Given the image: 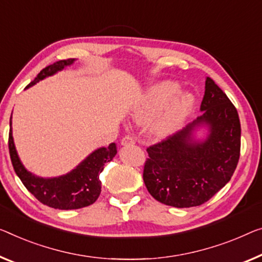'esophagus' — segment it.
Masks as SVG:
<instances>
[{
  "label": "esophagus",
  "mask_w": 262,
  "mask_h": 262,
  "mask_svg": "<svg viewBox=\"0 0 262 262\" xmlns=\"http://www.w3.org/2000/svg\"><path fill=\"white\" fill-rule=\"evenodd\" d=\"M134 143H135V140L130 135L123 136L122 140H121V144H122V146H128V144H134Z\"/></svg>",
  "instance_id": "1"
}]
</instances>
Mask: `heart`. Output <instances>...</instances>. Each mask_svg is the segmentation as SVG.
I'll list each match as a JSON object with an SVG mask.
<instances>
[{
    "label": "heart",
    "instance_id": "heart-1",
    "mask_svg": "<svg viewBox=\"0 0 262 262\" xmlns=\"http://www.w3.org/2000/svg\"><path fill=\"white\" fill-rule=\"evenodd\" d=\"M179 92L180 87L173 82L155 84L135 108L134 116L139 120H146L161 111L151 123V130L158 135L170 134L181 126L192 112L195 102L190 94H180L176 98Z\"/></svg>",
    "mask_w": 262,
    "mask_h": 262
}]
</instances>
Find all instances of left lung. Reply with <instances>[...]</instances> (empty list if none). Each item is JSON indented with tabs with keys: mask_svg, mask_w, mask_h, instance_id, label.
Listing matches in <instances>:
<instances>
[{
	"mask_svg": "<svg viewBox=\"0 0 262 262\" xmlns=\"http://www.w3.org/2000/svg\"><path fill=\"white\" fill-rule=\"evenodd\" d=\"M202 114L192 123L147 148L143 181L155 200L177 208L200 206L231 180L240 158L241 126L236 108L206 77ZM206 126L205 139H194Z\"/></svg>",
	"mask_w": 262,
	"mask_h": 262,
	"instance_id": "8db88e82",
	"label": "left lung"
}]
</instances>
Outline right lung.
I'll return each mask as SVG.
<instances>
[{
	"label": "right lung",
	"instance_id": "right-lung-1",
	"mask_svg": "<svg viewBox=\"0 0 262 262\" xmlns=\"http://www.w3.org/2000/svg\"><path fill=\"white\" fill-rule=\"evenodd\" d=\"M75 58L61 60L42 69L27 88L36 84L38 81L61 72L68 66H72ZM9 153L15 173L29 192L43 205L55 209H79L93 205L101 193L100 173L103 170L104 163L112 161L118 153L116 144L97 148L80 162L69 173L55 178H41L27 170L23 166L15 148L13 129L9 130Z\"/></svg>",
	"mask_w": 262,
	"mask_h": 262
}]
</instances>
